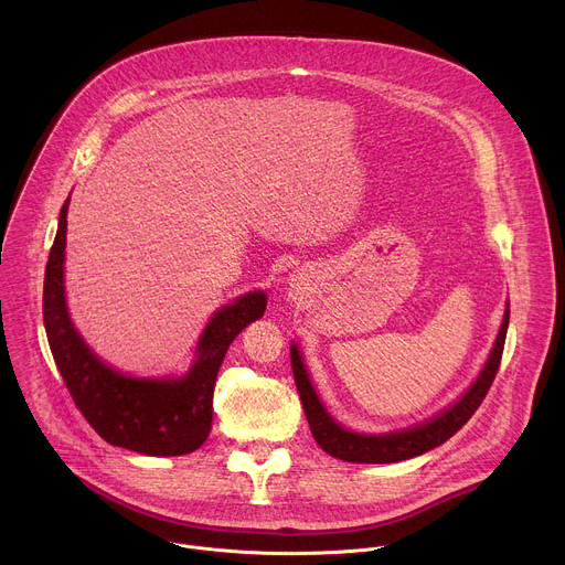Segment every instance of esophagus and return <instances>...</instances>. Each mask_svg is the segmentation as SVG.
I'll use <instances>...</instances> for the list:
<instances>
[{
	"mask_svg": "<svg viewBox=\"0 0 565 565\" xmlns=\"http://www.w3.org/2000/svg\"><path fill=\"white\" fill-rule=\"evenodd\" d=\"M290 286L295 288V290H299V286H301V281H299V277L297 275H290Z\"/></svg>",
	"mask_w": 565,
	"mask_h": 565,
	"instance_id": "34e87169",
	"label": "esophagus"
}]
</instances>
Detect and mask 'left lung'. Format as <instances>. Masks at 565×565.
Segmentation results:
<instances>
[{
  "mask_svg": "<svg viewBox=\"0 0 565 565\" xmlns=\"http://www.w3.org/2000/svg\"><path fill=\"white\" fill-rule=\"evenodd\" d=\"M508 324H510V308L505 310L503 317V327L499 331L497 344L492 349V355L482 369L480 377L469 386V391L456 402L451 409L445 414L436 416L434 420L412 427L407 431H395L388 436H360L353 431H347L340 427L327 412L321 407V402L317 399L306 369L301 364L297 347L290 349V362H292V375L295 384L301 397V405L306 412V420L310 425V434L315 443L324 449L329 456L347 460V462H397V460H407L414 456H420L445 440H449L480 407V402L486 399L499 366L503 358V347H505V335H508Z\"/></svg>",
  "mask_w": 565,
  "mask_h": 565,
  "instance_id": "8db88e82",
  "label": "left lung"
}]
</instances>
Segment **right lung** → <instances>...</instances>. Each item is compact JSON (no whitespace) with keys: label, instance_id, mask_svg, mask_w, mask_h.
Returning a JSON list of instances; mask_svg holds the SVG:
<instances>
[{"label":"right lung","instance_id":"right-lung-1","mask_svg":"<svg viewBox=\"0 0 565 565\" xmlns=\"http://www.w3.org/2000/svg\"><path fill=\"white\" fill-rule=\"evenodd\" d=\"M62 205L44 275V327L57 371L75 407L109 445L147 456H183L212 429V397L221 362L234 338L266 310V292H248L218 310L207 324L199 358L179 380H136L103 364L79 340L66 312L62 264L66 246Z\"/></svg>","mask_w":565,"mask_h":565}]
</instances>
